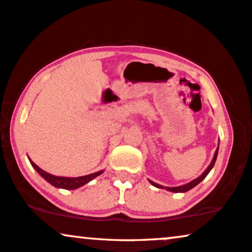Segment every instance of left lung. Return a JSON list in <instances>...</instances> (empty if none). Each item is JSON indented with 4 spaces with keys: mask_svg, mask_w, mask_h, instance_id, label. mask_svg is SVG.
<instances>
[{
    "mask_svg": "<svg viewBox=\"0 0 252 252\" xmlns=\"http://www.w3.org/2000/svg\"><path fill=\"white\" fill-rule=\"evenodd\" d=\"M218 154H219V146H218V149H216V151H215V154H214V158H213L212 163L209 164V166L207 167V170H206L205 172H203V173H202L201 176H200L199 178H196V179L192 180V181H190V183H189V184L183 185V186H178V187H164V186H161V185L156 184V183H154V181H151V180H149V181H150V183H151L152 185H154L155 187H158V189H165L170 190V192H174V193H184V192H187V190L192 189L193 187H195L197 184L201 183V181L207 177V174H208L209 172H211V170L213 168V166H214V164H215V161H216V158H218Z\"/></svg>",
    "mask_w": 252,
    "mask_h": 252,
    "instance_id": "obj_1",
    "label": "left lung"
}]
</instances>
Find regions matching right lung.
<instances>
[{
    "instance_id": "obj_1",
    "label": "right lung",
    "mask_w": 252,
    "mask_h": 252,
    "mask_svg": "<svg viewBox=\"0 0 252 252\" xmlns=\"http://www.w3.org/2000/svg\"><path fill=\"white\" fill-rule=\"evenodd\" d=\"M30 163L32 165L34 170H36L38 173L40 174L41 177L44 178L46 181H49L51 185H53L55 187H58V189H76L79 187L84 186L85 184L89 183L91 180H93L94 178L100 176L101 173H103V171L95 172V173L88 174V176H82V177H76V178H67V177H57L53 176V174L47 173V172L43 171L40 167H38L36 164L33 163L30 159Z\"/></svg>"
}]
</instances>
